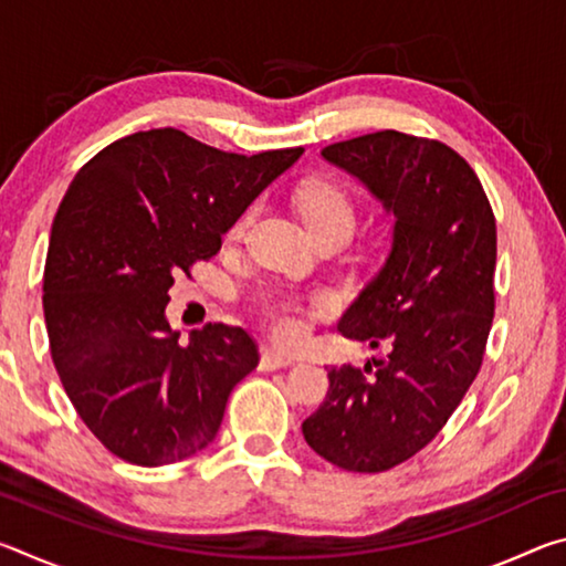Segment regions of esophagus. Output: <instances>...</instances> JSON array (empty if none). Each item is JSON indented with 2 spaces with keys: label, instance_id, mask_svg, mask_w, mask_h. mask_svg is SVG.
<instances>
[{
  "label": "esophagus",
  "instance_id": "1",
  "mask_svg": "<svg viewBox=\"0 0 566 566\" xmlns=\"http://www.w3.org/2000/svg\"><path fill=\"white\" fill-rule=\"evenodd\" d=\"M292 364H294V359L286 357V354H280L274 349H262V369H266V371L292 367Z\"/></svg>",
  "mask_w": 566,
  "mask_h": 566
}]
</instances>
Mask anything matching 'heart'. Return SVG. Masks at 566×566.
Returning a JSON list of instances; mask_svg holds the SVG:
<instances>
[{
    "label": "heart",
    "instance_id": "heart-1",
    "mask_svg": "<svg viewBox=\"0 0 566 566\" xmlns=\"http://www.w3.org/2000/svg\"><path fill=\"white\" fill-rule=\"evenodd\" d=\"M300 214L312 234L342 232L352 234L357 222V209L347 191L334 181H312L300 191ZM242 232V222L232 227L229 237ZM264 324L284 344H300L306 337V319L300 304L290 300H266L262 306Z\"/></svg>",
    "mask_w": 566,
    "mask_h": 566
}]
</instances>
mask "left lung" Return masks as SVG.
Returning a JSON list of instances; mask_svg holds the SVG:
<instances>
[{"label": "left lung", "instance_id": "1", "mask_svg": "<svg viewBox=\"0 0 566 566\" xmlns=\"http://www.w3.org/2000/svg\"><path fill=\"white\" fill-rule=\"evenodd\" d=\"M322 159L395 219L385 264L339 322L387 357L332 367L302 434L339 469L385 472L432 442L482 367L496 224L472 167L442 142L387 129L324 147Z\"/></svg>", "mask_w": 566, "mask_h": 566}]
</instances>
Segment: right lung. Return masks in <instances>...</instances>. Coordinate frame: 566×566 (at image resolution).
<instances>
[{
    "label": "right lung",
    "mask_w": 566,
    "mask_h": 566,
    "mask_svg": "<svg viewBox=\"0 0 566 566\" xmlns=\"http://www.w3.org/2000/svg\"><path fill=\"white\" fill-rule=\"evenodd\" d=\"M302 151L229 155L167 127L129 134L76 171L52 224L44 319L66 397L124 462L202 452L237 381L260 364L254 339L222 322L181 344L165 312L169 286L219 252Z\"/></svg>",
    "instance_id": "obj_1"
}]
</instances>
